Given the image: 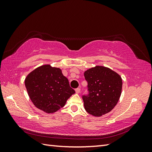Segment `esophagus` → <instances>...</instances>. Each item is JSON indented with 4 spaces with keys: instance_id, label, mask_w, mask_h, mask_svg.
<instances>
[{
    "instance_id": "34e87169",
    "label": "esophagus",
    "mask_w": 152,
    "mask_h": 152,
    "mask_svg": "<svg viewBox=\"0 0 152 152\" xmlns=\"http://www.w3.org/2000/svg\"><path fill=\"white\" fill-rule=\"evenodd\" d=\"M75 92H76L77 94H79L80 93V88H77L75 89Z\"/></svg>"
}]
</instances>
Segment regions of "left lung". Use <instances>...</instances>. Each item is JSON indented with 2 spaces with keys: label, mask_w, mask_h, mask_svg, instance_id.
Segmentation results:
<instances>
[{
  "label": "left lung",
  "mask_w": 152,
  "mask_h": 152,
  "mask_svg": "<svg viewBox=\"0 0 152 152\" xmlns=\"http://www.w3.org/2000/svg\"><path fill=\"white\" fill-rule=\"evenodd\" d=\"M89 94L83 96L86 112L94 117L108 113L121 97L122 80L120 75L103 66H96L84 72Z\"/></svg>",
  "instance_id": "left-lung-1"
}]
</instances>
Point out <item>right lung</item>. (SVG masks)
<instances>
[{
    "label": "right lung",
    "instance_id": "1",
    "mask_svg": "<svg viewBox=\"0 0 152 152\" xmlns=\"http://www.w3.org/2000/svg\"><path fill=\"white\" fill-rule=\"evenodd\" d=\"M25 84L31 102L42 111L53 113L75 93L60 68L44 65L26 76Z\"/></svg>",
    "mask_w": 152,
    "mask_h": 152
}]
</instances>
